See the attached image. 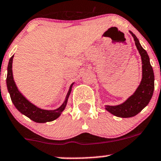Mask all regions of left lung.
Instances as JSON below:
<instances>
[{
    "label": "left lung",
    "mask_w": 161,
    "mask_h": 161,
    "mask_svg": "<svg viewBox=\"0 0 161 161\" xmlns=\"http://www.w3.org/2000/svg\"><path fill=\"white\" fill-rule=\"evenodd\" d=\"M130 33L134 37L135 45L142 60V79L141 84L134 94L131 95L124 103L116 106H105V109L110 114L123 118L132 117L139 114L149 103L154 90V74L150 65L149 56L141 45L135 34L131 31Z\"/></svg>",
    "instance_id": "8db88e82"
}]
</instances>
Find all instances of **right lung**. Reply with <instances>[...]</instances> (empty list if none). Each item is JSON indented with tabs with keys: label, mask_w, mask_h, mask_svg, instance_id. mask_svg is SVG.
I'll return each mask as SVG.
<instances>
[{
	"label": "right lung",
	"mask_w": 161,
	"mask_h": 161,
	"mask_svg": "<svg viewBox=\"0 0 161 161\" xmlns=\"http://www.w3.org/2000/svg\"><path fill=\"white\" fill-rule=\"evenodd\" d=\"M14 55L10 58L9 63L8 66V75H7V87H8V92H9L10 96H11V101L13 102L14 105L15 106L19 111L22 114L27 116V117L32 120L33 121L37 123H46L53 121L55 119L58 118L63 110L66 108L69 96H70V92H71L72 86L74 83L70 85V89L65 98V101L62 103L61 106L58 109L55 110H44L37 108L32 103H31L28 100L25 98L20 91H18L16 84H15L14 80L13 72H12V63H13Z\"/></svg>",
	"instance_id": "obj_1"
}]
</instances>
